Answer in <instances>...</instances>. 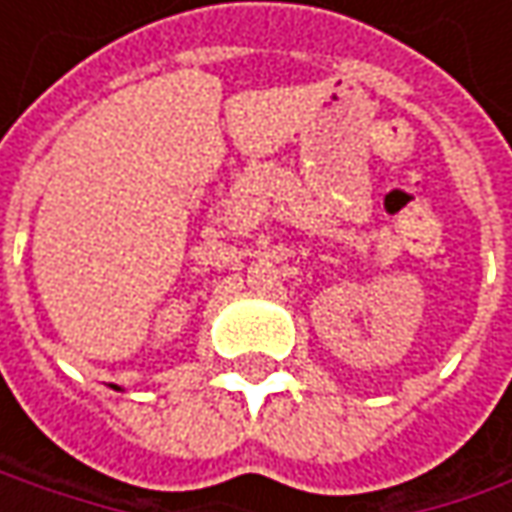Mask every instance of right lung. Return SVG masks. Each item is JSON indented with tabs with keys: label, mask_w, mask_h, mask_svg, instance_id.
I'll use <instances>...</instances> for the list:
<instances>
[{
	"label": "right lung",
	"mask_w": 512,
	"mask_h": 512,
	"mask_svg": "<svg viewBox=\"0 0 512 512\" xmlns=\"http://www.w3.org/2000/svg\"><path fill=\"white\" fill-rule=\"evenodd\" d=\"M113 390H122V387H116V384H113Z\"/></svg>",
	"instance_id": "1"
}]
</instances>
